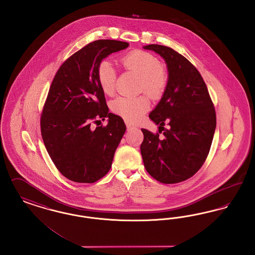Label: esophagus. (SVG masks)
Returning <instances> with one entry per match:
<instances>
[{
    "mask_svg": "<svg viewBox=\"0 0 255 255\" xmlns=\"http://www.w3.org/2000/svg\"><path fill=\"white\" fill-rule=\"evenodd\" d=\"M126 125H127V128H128V130H130V129H132V128H135V127L132 126L129 122L126 121Z\"/></svg>",
    "mask_w": 255,
    "mask_h": 255,
    "instance_id": "esophagus-1",
    "label": "esophagus"
}]
</instances>
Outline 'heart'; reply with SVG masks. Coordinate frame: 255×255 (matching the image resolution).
<instances>
[{
	"label": "heart",
	"mask_w": 255,
	"mask_h": 255,
	"mask_svg": "<svg viewBox=\"0 0 255 255\" xmlns=\"http://www.w3.org/2000/svg\"><path fill=\"white\" fill-rule=\"evenodd\" d=\"M120 61L126 70L140 76L139 92H145L151 99H158L164 94L169 76L156 56L144 51L135 50L124 55ZM97 81L105 94H114L116 73L108 61H102L99 64ZM149 106V101L146 96L137 98L119 97L112 101L110 108L113 113L126 121L136 122L147 112Z\"/></svg>",
	"instance_id": "b5f03b06"
}]
</instances>
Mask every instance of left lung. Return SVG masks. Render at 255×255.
Returning a JSON list of instances; mask_svg holds the SVG:
<instances>
[{
  "instance_id": "8db88e82",
  "label": "left lung",
  "mask_w": 255,
  "mask_h": 255,
  "mask_svg": "<svg viewBox=\"0 0 255 255\" xmlns=\"http://www.w3.org/2000/svg\"><path fill=\"white\" fill-rule=\"evenodd\" d=\"M144 49L165 59L169 81L159 104L148 115L159 125L158 132L141 129L142 158L154 179L164 184L178 183L193 176L206 160L216 128L214 105L200 72L186 57L162 45Z\"/></svg>"
}]
</instances>
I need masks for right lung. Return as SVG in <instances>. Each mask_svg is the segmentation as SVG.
<instances>
[{"label": "right lung", "instance_id": "right-lung-1", "mask_svg": "<svg viewBox=\"0 0 255 255\" xmlns=\"http://www.w3.org/2000/svg\"><path fill=\"white\" fill-rule=\"evenodd\" d=\"M128 47L123 41H93L67 58L54 76L41 114V135L55 167L72 181L94 183L110 170L127 128L120 116L108 112L97 68ZM106 118L107 126L97 125Z\"/></svg>", "mask_w": 255, "mask_h": 255}]
</instances>
